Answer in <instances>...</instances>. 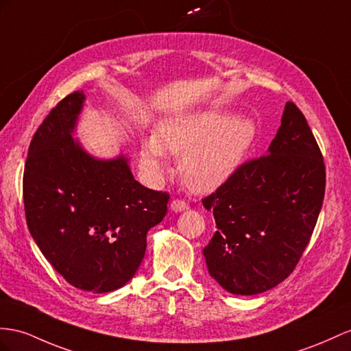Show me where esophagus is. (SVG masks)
Segmentation results:
<instances>
[{
	"instance_id": "34e87169",
	"label": "esophagus",
	"mask_w": 351,
	"mask_h": 351,
	"mask_svg": "<svg viewBox=\"0 0 351 351\" xmlns=\"http://www.w3.org/2000/svg\"><path fill=\"white\" fill-rule=\"evenodd\" d=\"M170 209H172L176 213L184 212V210H188V204L184 200H173L172 204H170Z\"/></svg>"
}]
</instances>
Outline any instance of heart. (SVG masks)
<instances>
[{
	"label": "heart",
	"instance_id": "obj_1",
	"mask_svg": "<svg viewBox=\"0 0 351 351\" xmlns=\"http://www.w3.org/2000/svg\"><path fill=\"white\" fill-rule=\"evenodd\" d=\"M254 138L255 124L245 115L213 110L173 115L158 124L154 139L143 143L141 167L158 181L167 173L166 154L182 156L184 184L194 193H210L236 173Z\"/></svg>",
	"mask_w": 351,
	"mask_h": 351
}]
</instances>
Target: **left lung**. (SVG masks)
Wrapping results in <instances>:
<instances>
[{
    "mask_svg": "<svg viewBox=\"0 0 351 351\" xmlns=\"http://www.w3.org/2000/svg\"><path fill=\"white\" fill-rule=\"evenodd\" d=\"M325 185L317 142L298 106L287 102L267 154L241 165L203 199L217 222L203 249L209 274L234 295L282 283L308 245Z\"/></svg>",
    "mask_w": 351,
    "mask_h": 351,
    "instance_id": "8db88e82",
    "label": "left lung"
}]
</instances>
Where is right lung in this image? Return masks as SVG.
I'll return each instance as SVG.
<instances>
[{
  "label": "right lung",
  "instance_id": "add662e5",
  "mask_svg": "<svg viewBox=\"0 0 351 351\" xmlns=\"http://www.w3.org/2000/svg\"><path fill=\"white\" fill-rule=\"evenodd\" d=\"M84 101L83 90L68 95L35 132L23 203L31 236L53 268L78 289L105 293L136 273L169 194L141 185L128 157L96 158L73 138Z\"/></svg>",
  "mask_w": 351,
  "mask_h": 351
}]
</instances>
